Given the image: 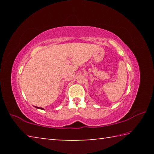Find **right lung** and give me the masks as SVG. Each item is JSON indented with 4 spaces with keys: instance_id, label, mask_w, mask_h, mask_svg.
<instances>
[{
    "instance_id": "add662e5",
    "label": "right lung",
    "mask_w": 154,
    "mask_h": 154,
    "mask_svg": "<svg viewBox=\"0 0 154 154\" xmlns=\"http://www.w3.org/2000/svg\"><path fill=\"white\" fill-rule=\"evenodd\" d=\"M36 108H37V109H43V108H41V107H38V106H35Z\"/></svg>"
}]
</instances>
